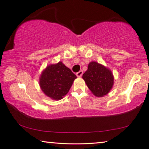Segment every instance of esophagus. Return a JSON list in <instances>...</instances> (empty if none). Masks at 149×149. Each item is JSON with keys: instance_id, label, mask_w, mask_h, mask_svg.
I'll return each instance as SVG.
<instances>
[{"instance_id": "1", "label": "esophagus", "mask_w": 149, "mask_h": 149, "mask_svg": "<svg viewBox=\"0 0 149 149\" xmlns=\"http://www.w3.org/2000/svg\"><path fill=\"white\" fill-rule=\"evenodd\" d=\"M83 75V71L82 70H80L79 72H78L77 73H76V75L77 77H80L81 76V75Z\"/></svg>"}]
</instances>
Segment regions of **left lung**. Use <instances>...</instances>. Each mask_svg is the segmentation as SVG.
I'll return each mask as SVG.
<instances>
[{"label": "left lung", "instance_id": "1", "mask_svg": "<svg viewBox=\"0 0 149 149\" xmlns=\"http://www.w3.org/2000/svg\"><path fill=\"white\" fill-rule=\"evenodd\" d=\"M82 77L91 91L97 97L107 95L114 85L111 70L97 62L89 63Z\"/></svg>", "mask_w": 149, "mask_h": 149}]
</instances>
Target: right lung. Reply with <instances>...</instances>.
<instances>
[{
  "label": "right lung",
  "instance_id": "1",
  "mask_svg": "<svg viewBox=\"0 0 149 149\" xmlns=\"http://www.w3.org/2000/svg\"><path fill=\"white\" fill-rule=\"evenodd\" d=\"M77 77L62 62L50 64L42 71L39 85L47 97L60 100L68 93Z\"/></svg>",
  "mask_w": 149,
  "mask_h": 149
}]
</instances>
